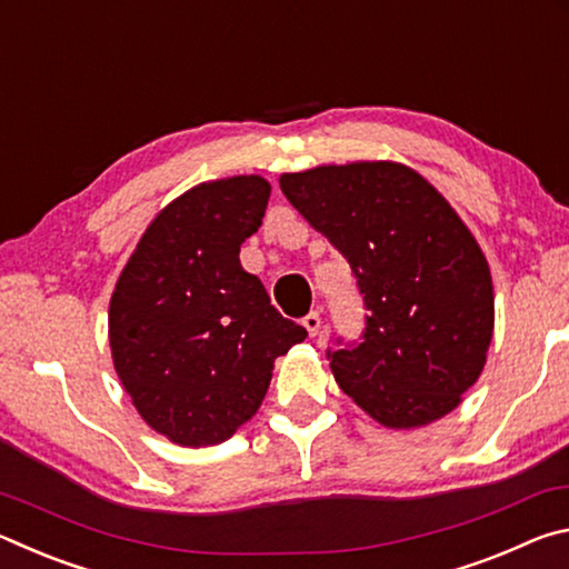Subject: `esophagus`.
<instances>
[{
  "instance_id": "34e87169",
  "label": "esophagus",
  "mask_w": 569,
  "mask_h": 569,
  "mask_svg": "<svg viewBox=\"0 0 569 569\" xmlns=\"http://www.w3.org/2000/svg\"><path fill=\"white\" fill-rule=\"evenodd\" d=\"M303 326H306V331H308V336H319V331H321V313L319 311H311L308 316H303Z\"/></svg>"
}]
</instances>
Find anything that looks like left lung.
Segmentation results:
<instances>
[{
    "label": "left lung",
    "mask_w": 569,
    "mask_h": 569,
    "mask_svg": "<svg viewBox=\"0 0 569 569\" xmlns=\"http://www.w3.org/2000/svg\"><path fill=\"white\" fill-rule=\"evenodd\" d=\"M278 182L349 261L369 311L361 341L329 351L343 393L389 429L457 409L485 369L495 291L455 208L417 170L389 160L286 172Z\"/></svg>",
    "instance_id": "8db88e82"
}]
</instances>
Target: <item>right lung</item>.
Instances as JSON below:
<instances>
[{
    "label": "right lung",
    "mask_w": 569,
    "mask_h": 569,
    "mask_svg": "<svg viewBox=\"0 0 569 569\" xmlns=\"http://www.w3.org/2000/svg\"><path fill=\"white\" fill-rule=\"evenodd\" d=\"M268 198L261 176L182 192L142 233L110 298L114 371L148 427L180 447L233 437L261 407L273 361L308 336L240 266Z\"/></svg>",
    "instance_id": "add662e5"
}]
</instances>
